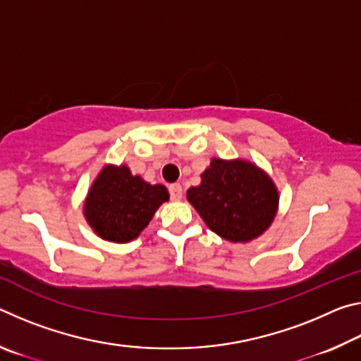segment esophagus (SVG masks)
Returning <instances> with one entry per match:
<instances>
[{"label": "esophagus", "instance_id": "34e87169", "mask_svg": "<svg viewBox=\"0 0 361 361\" xmlns=\"http://www.w3.org/2000/svg\"><path fill=\"white\" fill-rule=\"evenodd\" d=\"M169 192H170V199L178 202V200L183 199V188L180 183H173V185L169 186Z\"/></svg>", "mask_w": 361, "mask_h": 361}]
</instances>
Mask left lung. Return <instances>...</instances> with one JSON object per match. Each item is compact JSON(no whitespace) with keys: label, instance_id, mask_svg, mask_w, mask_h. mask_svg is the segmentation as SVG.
Returning a JSON list of instances; mask_svg holds the SVG:
<instances>
[{"label":"left lung","instance_id":"obj_1","mask_svg":"<svg viewBox=\"0 0 361 361\" xmlns=\"http://www.w3.org/2000/svg\"><path fill=\"white\" fill-rule=\"evenodd\" d=\"M186 197L209 229L224 240L247 243L269 229L279 210V189L264 170L245 159L213 157L200 185Z\"/></svg>","mask_w":361,"mask_h":361}]
</instances>
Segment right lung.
<instances>
[{
    "label": "right lung",
    "mask_w": 361,
    "mask_h": 361,
    "mask_svg": "<svg viewBox=\"0 0 361 361\" xmlns=\"http://www.w3.org/2000/svg\"><path fill=\"white\" fill-rule=\"evenodd\" d=\"M164 185H151L121 164H106L84 200V218L103 240L127 243L142 234L156 210L169 200Z\"/></svg>",
    "instance_id": "add662e5"
}]
</instances>
